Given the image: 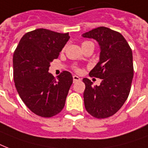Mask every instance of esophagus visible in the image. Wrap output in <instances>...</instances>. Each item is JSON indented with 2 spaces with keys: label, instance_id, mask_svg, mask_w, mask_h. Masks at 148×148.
Listing matches in <instances>:
<instances>
[{
  "label": "esophagus",
  "instance_id": "esophagus-1",
  "mask_svg": "<svg viewBox=\"0 0 148 148\" xmlns=\"http://www.w3.org/2000/svg\"><path fill=\"white\" fill-rule=\"evenodd\" d=\"M73 82H78V81H80L81 80V79H80L79 76H77V75H73Z\"/></svg>",
  "mask_w": 148,
  "mask_h": 148
}]
</instances>
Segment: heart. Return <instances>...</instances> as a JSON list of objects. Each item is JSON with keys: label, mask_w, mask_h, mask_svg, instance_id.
<instances>
[{"label": "heart", "mask_w": 148, "mask_h": 148, "mask_svg": "<svg viewBox=\"0 0 148 148\" xmlns=\"http://www.w3.org/2000/svg\"><path fill=\"white\" fill-rule=\"evenodd\" d=\"M88 42H82V45H85V44H86V43H88Z\"/></svg>", "instance_id": "obj_1"}]
</instances>
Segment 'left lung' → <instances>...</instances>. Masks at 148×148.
<instances>
[{"instance_id":"8db88e82","label":"left lung","mask_w":148,"mask_h":148,"mask_svg":"<svg viewBox=\"0 0 148 148\" xmlns=\"http://www.w3.org/2000/svg\"><path fill=\"white\" fill-rule=\"evenodd\" d=\"M82 36L99 44V61L89 75L102 79L99 86H92L87 78L82 79L85 108L96 118L109 117L121 108L130 93L134 77L132 50L121 33L108 27H97Z\"/></svg>"}]
</instances>
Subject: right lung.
Returning a JSON list of instances; mask_svg holds the SVG:
<instances>
[{
	"instance_id": "right-lung-1",
	"label": "right lung",
	"mask_w": 148,
	"mask_h": 148,
	"mask_svg": "<svg viewBox=\"0 0 148 148\" xmlns=\"http://www.w3.org/2000/svg\"><path fill=\"white\" fill-rule=\"evenodd\" d=\"M69 33L38 28L26 33L13 56L14 81L21 99L32 112L42 117L60 113L73 83V75L63 71L54 77L50 63L69 39Z\"/></svg>"
}]
</instances>
